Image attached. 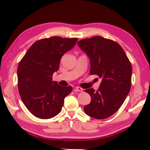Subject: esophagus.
I'll list each match as a JSON object with an SVG mask.
<instances>
[{"mask_svg":"<svg viewBox=\"0 0 150 150\" xmlns=\"http://www.w3.org/2000/svg\"><path fill=\"white\" fill-rule=\"evenodd\" d=\"M75 89H76V90H77L78 91H80V92H81V91H83V88H81V87H76Z\"/></svg>","mask_w":150,"mask_h":150,"instance_id":"34e87169","label":"esophagus"}]
</instances>
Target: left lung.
Here are the masks:
<instances>
[{"label":"left lung","mask_w":150,"mask_h":150,"mask_svg":"<svg viewBox=\"0 0 150 150\" xmlns=\"http://www.w3.org/2000/svg\"><path fill=\"white\" fill-rule=\"evenodd\" d=\"M78 45L88 55L90 74L102 80L100 87L85 90L91 98L84 111L91 117L103 120L112 115L124 103L131 87L132 65L124 50L114 41L95 36Z\"/></svg>","instance_id":"obj_1"}]
</instances>
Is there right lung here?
Here are the masks:
<instances>
[{"label": "right lung", "instance_id": "right-lung-1", "mask_svg": "<svg viewBox=\"0 0 150 150\" xmlns=\"http://www.w3.org/2000/svg\"><path fill=\"white\" fill-rule=\"evenodd\" d=\"M78 38L51 37L36 41L24 54L18 67V91L27 109L40 119L58 115L64 99L72 87H62L52 81L61 57L76 44Z\"/></svg>", "mask_w": 150, "mask_h": 150}]
</instances>
